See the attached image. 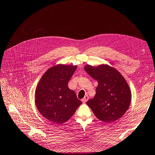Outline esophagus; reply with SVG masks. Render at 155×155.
Wrapping results in <instances>:
<instances>
[{"mask_svg":"<svg viewBox=\"0 0 155 155\" xmlns=\"http://www.w3.org/2000/svg\"><path fill=\"white\" fill-rule=\"evenodd\" d=\"M88 100V95H85L84 97L83 98V99H82V102H83V103H85Z\"/></svg>","mask_w":155,"mask_h":155,"instance_id":"1","label":"esophagus"}]
</instances>
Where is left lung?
I'll return each instance as SVG.
<instances>
[{
	"instance_id": "obj_1",
	"label": "left lung",
	"mask_w": 155,
	"mask_h": 155,
	"mask_svg": "<svg viewBox=\"0 0 155 155\" xmlns=\"http://www.w3.org/2000/svg\"><path fill=\"white\" fill-rule=\"evenodd\" d=\"M84 70L97 80L96 94L87 104L101 121L113 122L121 118L129 108L131 91L126 80L117 69L107 64L86 65Z\"/></svg>"
}]
</instances>
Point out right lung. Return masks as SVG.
<instances>
[{
  "mask_svg": "<svg viewBox=\"0 0 155 155\" xmlns=\"http://www.w3.org/2000/svg\"><path fill=\"white\" fill-rule=\"evenodd\" d=\"M77 66L57 64L46 71L35 91V104L42 116L54 123L67 122L82 104L68 83Z\"/></svg>",
  "mask_w": 155,
  "mask_h": 155,
  "instance_id": "right-lung-1",
  "label": "right lung"
}]
</instances>
